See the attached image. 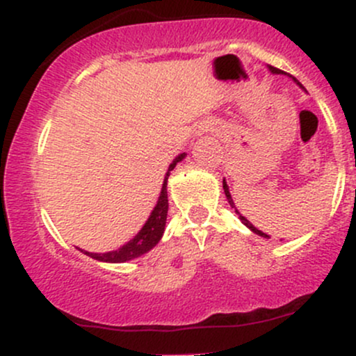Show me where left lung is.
Listing matches in <instances>:
<instances>
[{"mask_svg": "<svg viewBox=\"0 0 356 356\" xmlns=\"http://www.w3.org/2000/svg\"><path fill=\"white\" fill-rule=\"evenodd\" d=\"M269 70H271L273 73H284L283 70H280V68H275V67H269ZM295 81H298V80L295 79ZM298 85H301V83H300V81H298ZM222 187H224V192H226V197H227V201H229V204H231V206H232V207H234V202H232V197H231V194H229V189H227V184H226V181H222ZM239 218H241V220H243V222H244V224H246V226H248V227H249V229H251L252 232H256V234L263 236V238H269V236H268V234H264V232H263V231L256 229V227H254V226H252V224H251V222H249V220H248L246 218H243V216H239Z\"/></svg>", "mask_w": 356, "mask_h": 356, "instance_id": "8db88e82", "label": "left lung"}]
</instances>
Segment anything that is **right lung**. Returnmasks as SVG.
<instances>
[{"label": "right lung", "instance_id": "right-lung-1", "mask_svg": "<svg viewBox=\"0 0 356 356\" xmlns=\"http://www.w3.org/2000/svg\"><path fill=\"white\" fill-rule=\"evenodd\" d=\"M184 157H186V154H181L179 157H175L172 164L169 165V170H167L165 179H164V184H162L161 197H159L157 206L154 207L152 214H150V218L147 219L144 227H142L140 232H138L136 238L130 239L129 243L124 244L120 249H117V251L104 252V254H97V252L85 251V254L93 257V259L105 261V263H125V261L134 259V257H138V256L145 254L147 251H150V249H152L155 244L161 241L162 234H164V229H165L167 209H169V201H167V179H169L170 170H174V167L177 165V162H181Z\"/></svg>", "mask_w": 356, "mask_h": 356}]
</instances>
